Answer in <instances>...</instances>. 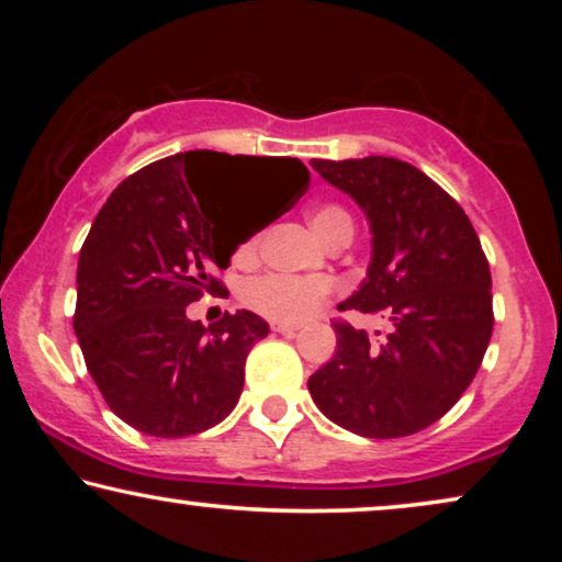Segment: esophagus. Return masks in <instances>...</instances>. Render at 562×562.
<instances>
[{"mask_svg": "<svg viewBox=\"0 0 562 562\" xmlns=\"http://www.w3.org/2000/svg\"><path fill=\"white\" fill-rule=\"evenodd\" d=\"M271 329L273 333H279V335H296L299 333V325H283V322H273L271 325Z\"/></svg>", "mask_w": 562, "mask_h": 562, "instance_id": "esophagus-1", "label": "esophagus"}]
</instances>
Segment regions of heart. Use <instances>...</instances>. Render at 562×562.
<instances>
[{
    "label": "heart",
    "instance_id": "obj_1",
    "mask_svg": "<svg viewBox=\"0 0 562 562\" xmlns=\"http://www.w3.org/2000/svg\"><path fill=\"white\" fill-rule=\"evenodd\" d=\"M310 225L314 227L322 240L335 245L340 240H350L356 222H352L350 212L342 204L335 202H322L314 204L310 210ZM260 245L258 235H250L248 240L237 245L235 258L240 263L256 258ZM329 294V283L317 276L310 279H294V276H281V273H266L256 276V279L245 281L240 289V299L248 310L258 312L260 317L283 322V325H294L317 312V306L325 302Z\"/></svg>",
    "mask_w": 562,
    "mask_h": 562
}]
</instances>
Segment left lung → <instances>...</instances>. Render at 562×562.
<instances>
[{"mask_svg":"<svg viewBox=\"0 0 562 562\" xmlns=\"http://www.w3.org/2000/svg\"><path fill=\"white\" fill-rule=\"evenodd\" d=\"M322 179L350 194L373 233L366 281L337 310L383 312L386 342L335 319L337 352L310 379L327 419L391 440L448 414L486 356L494 306L479 235L456 199L396 158H314Z\"/></svg>","mask_w":562,"mask_h":562,"instance_id":"obj_1","label":"left lung"}]
</instances>
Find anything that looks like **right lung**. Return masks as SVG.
I'll return each instance as SVG.
<instances>
[{"label": "right lung", "mask_w": 562, "mask_h": 562, "mask_svg": "<svg viewBox=\"0 0 562 562\" xmlns=\"http://www.w3.org/2000/svg\"><path fill=\"white\" fill-rule=\"evenodd\" d=\"M283 189L279 212L310 187L299 158L187 150L140 168L112 191L79 252L74 329L104 402L153 437L204 432L240 398L245 358L268 335L252 312L204 327L187 306L217 279L245 233H222L227 189ZM268 220V222H273Z\"/></svg>", "instance_id": "obj_1"}]
</instances>
